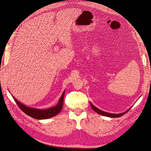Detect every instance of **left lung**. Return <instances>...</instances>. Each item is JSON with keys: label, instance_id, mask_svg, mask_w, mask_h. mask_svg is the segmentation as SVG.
Wrapping results in <instances>:
<instances>
[{"label": "left lung", "instance_id": "left-lung-1", "mask_svg": "<svg viewBox=\"0 0 151 151\" xmlns=\"http://www.w3.org/2000/svg\"><path fill=\"white\" fill-rule=\"evenodd\" d=\"M90 104H91V106L92 107V109H93L96 112H97V114H99L100 115H104V116H109V117H111V118H115V117H120L122 115H123L124 114H125L127 112H128V111L129 110V109L127 110V111H125L124 112H123L122 114H110V113H108V112H104V111L97 109V107H96L94 105L92 104L91 102H90Z\"/></svg>", "mask_w": 151, "mask_h": 151}]
</instances>
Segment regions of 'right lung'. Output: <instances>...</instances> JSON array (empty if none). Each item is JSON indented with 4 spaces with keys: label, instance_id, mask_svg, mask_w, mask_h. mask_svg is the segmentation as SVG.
Segmentation results:
<instances>
[{
    "label": "right lung",
    "instance_id": "right-lung-1",
    "mask_svg": "<svg viewBox=\"0 0 151 151\" xmlns=\"http://www.w3.org/2000/svg\"><path fill=\"white\" fill-rule=\"evenodd\" d=\"M64 95H65V91H63L62 95L60 97L59 101H58V104L55 107L47 109H44V110L28 107L27 106H26L25 105L18 101L14 96L12 97L14 98V101H15L18 107L20 108V109L24 114L28 115V116H31L32 118H34L35 119L42 120V119H49V118L53 117L60 112L61 110L62 109L63 105Z\"/></svg>",
    "mask_w": 151,
    "mask_h": 151
}]
</instances>
